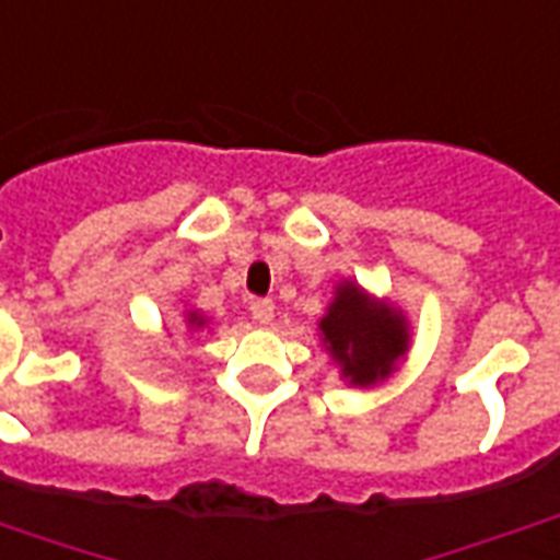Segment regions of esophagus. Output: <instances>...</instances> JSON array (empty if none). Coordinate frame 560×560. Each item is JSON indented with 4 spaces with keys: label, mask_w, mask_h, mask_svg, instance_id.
Here are the masks:
<instances>
[{
    "label": "esophagus",
    "mask_w": 560,
    "mask_h": 560,
    "mask_svg": "<svg viewBox=\"0 0 560 560\" xmlns=\"http://www.w3.org/2000/svg\"><path fill=\"white\" fill-rule=\"evenodd\" d=\"M276 315V305L272 300H252V317H255L257 324H269Z\"/></svg>",
    "instance_id": "34e87169"
}]
</instances>
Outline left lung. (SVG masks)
Returning <instances> with one entry per match:
<instances>
[{
    "label": "left lung",
    "mask_w": 560,
    "mask_h": 560,
    "mask_svg": "<svg viewBox=\"0 0 560 560\" xmlns=\"http://www.w3.org/2000/svg\"><path fill=\"white\" fill-rule=\"evenodd\" d=\"M320 332L324 345H329L327 351L357 387L387 377L396 360L408 351L405 317L389 305L372 303L357 284H341L327 317L320 320Z\"/></svg>",
    "instance_id": "8db88e82"
}]
</instances>
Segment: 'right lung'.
<instances>
[{
    "instance_id": "1",
    "label": "right lung",
    "mask_w": 560,
    "mask_h": 560,
    "mask_svg": "<svg viewBox=\"0 0 560 560\" xmlns=\"http://www.w3.org/2000/svg\"><path fill=\"white\" fill-rule=\"evenodd\" d=\"M188 324H191V327H203V317L197 315V312H191V315H188Z\"/></svg>"
}]
</instances>
